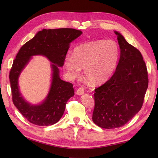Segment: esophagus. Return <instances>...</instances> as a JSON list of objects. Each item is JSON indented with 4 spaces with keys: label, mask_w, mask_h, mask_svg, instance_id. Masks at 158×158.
<instances>
[{
    "label": "esophagus",
    "mask_w": 158,
    "mask_h": 158,
    "mask_svg": "<svg viewBox=\"0 0 158 158\" xmlns=\"http://www.w3.org/2000/svg\"><path fill=\"white\" fill-rule=\"evenodd\" d=\"M84 93V88L83 87H81V88H79L77 90V94L79 95H81L82 94Z\"/></svg>",
    "instance_id": "esophagus-1"
}]
</instances>
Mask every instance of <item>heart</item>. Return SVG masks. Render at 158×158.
Listing matches in <instances>:
<instances>
[{"label":"heart","mask_w":158,"mask_h":158,"mask_svg":"<svg viewBox=\"0 0 158 158\" xmlns=\"http://www.w3.org/2000/svg\"><path fill=\"white\" fill-rule=\"evenodd\" d=\"M120 50L113 40L100 39L79 45L73 55L67 54L64 65L70 77H76L84 67V75L88 81L98 84L106 81L118 63Z\"/></svg>","instance_id":"1"}]
</instances>
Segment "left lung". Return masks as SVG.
<instances>
[{
  "mask_svg": "<svg viewBox=\"0 0 158 158\" xmlns=\"http://www.w3.org/2000/svg\"><path fill=\"white\" fill-rule=\"evenodd\" d=\"M120 58L115 71L94 89L92 120L100 127H122L142 108L148 88V72L139 49L129 44L118 32Z\"/></svg>",
  "mask_w": 158,
  "mask_h": 158,
  "instance_id": "1",
  "label": "left lung"
}]
</instances>
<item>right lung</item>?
<instances>
[{"label":"right lung","instance_id":"1","mask_svg":"<svg viewBox=\"0 0 158 158\" xmlns=\"http://www.w3.org/2000/svg\"><path fill=\"white\" fill-rule=\"evenodd\" d=\"M82 34L73 28L43 29L26 42L16 55L9 72L12 100L16 108L28 122L40 126H48L61 118L66 102L74 95L72 83L60 79L58 66H62L69 44ZM43 55L52 62V82L46 100L41 105L31 106L19 92L17 80L22 69L32 55Z\"/></svg>","mask_w":158,"mask_h":158}]
</instances>
